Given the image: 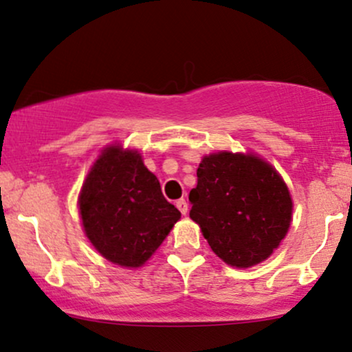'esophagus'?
<instances>
[{"label": "esophagus", "mask_w": 352, "mask_h": 352, "mask_svg": "<svg viewBox=\"0 0 352 352\" xmlns=\"http://www.w3.org/2000/svg\"><path fill=\"white\" fill-rule=\"evenodd\" d=\"M175 205H177V208L180 210V213H182V214H187V211H188V203L185 201L184 198H182V200L177 201Z\"/></svg>", "instance_id": "34e87169"}]
</instances>
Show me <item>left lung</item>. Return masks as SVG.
<instances>
[{"instance_id":"left-lung-1","label":"left lung","mask_w":352,"mask_h":352,"mask_svg":"<svg viewBox=\"0 0 352 352\" xmlns=\"http://www.w3.org/2000/svg\"><path fill=\"white\" fill-rule=\"evenodd\" d=\"M188 195L190 218L213 252L234 267L267 259L285 238L292 198L272 165L259 157L218 152L203 157Z\"/></svg>"}]
</instances>
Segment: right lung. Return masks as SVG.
<instances>
[{"label": "right lung", "mask_w": 352, "mask_h": 352, "mask_svg": "<svg viewBox=\"0 0 352 352\" xmlns=\"http://www.w3.org/2000/svg\"><path fill=\"white\" fill-rule=\"evenodd\" d=\"M78 203L85 232L96 251L124 267L142 265L180 219L141 155L120 146L100 155Z\"/></svg>", "instance_id": "obj_1"}]
</instances>
